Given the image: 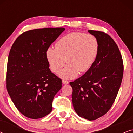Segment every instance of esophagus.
<instances>
[{"label": "esophagus", "instance_id": "34e87169", "mask_svg": "<svg viewBox=\"0 0 133 133\" xmlns=\"http://www.w3.org/2000/svg\"><path fill=\"white\" fill-rule=\"evenodd\" d=\"M62 83H63V84H64V85H67L69 83V82L67 81H65V80H63Z\"/></svg>", "mask_w": 133, "mask_h": 133}]
</instances>
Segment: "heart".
<instances>
[{"instance_id": "heart-1", "label": "heart", "mask_w": 133, "mask_h": 133, "mask_svg": "<svg viewBox=\"0 0 133 133\" xmlns=\"http://www.w3.org/2000/svg\"><path fill=\"white\" fill-rule=\"evenodd\" d=\"M55 47L46 51L51 70L57 73L66 61L67 65L59 72V76L69 79L90 70L99 54V42L92 34L72 32L58 40Z\"/></svg>"}]
</instances>
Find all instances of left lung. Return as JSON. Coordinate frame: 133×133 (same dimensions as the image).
Here are the masks:
<instances>
[{
	"label": "left lung",
	"mask_w": 133,
	"mask_h": 133,
	"mask_svg": "<svg viewBox=\"0 0 133 133\" xmlns=\"http://www.w3.org/2000/svg\"><path fill=\"white\" fill-rule=\"evenodd\" d=\"M88 32L99 41V54L90 70L70 85L76 113L94 121L105 115L115 101L122 81L123 63L117 44L108 34Z\"/></svg>",
	"instance_id": "8db88e82"
}]
</instances>
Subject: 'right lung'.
Wrapping results in <instances>:
<instances>
[{"mask_svg":"<svg viewBox=\"0 0 133 133\" xmlns=\"http://www.w3.org/2000/svg\"><path fill=\"white\" fill-rule=\"evenodd\" d=\"M65 29L45 28L23 32L12 44L6 70V89L12 102L30 119L45 117L62 88V79L52 73L46 51Z\"/></svg>","mask_w":133,"mask_h":133,"instance_id":"obj_1","label":"right lung"}]
</instances>
